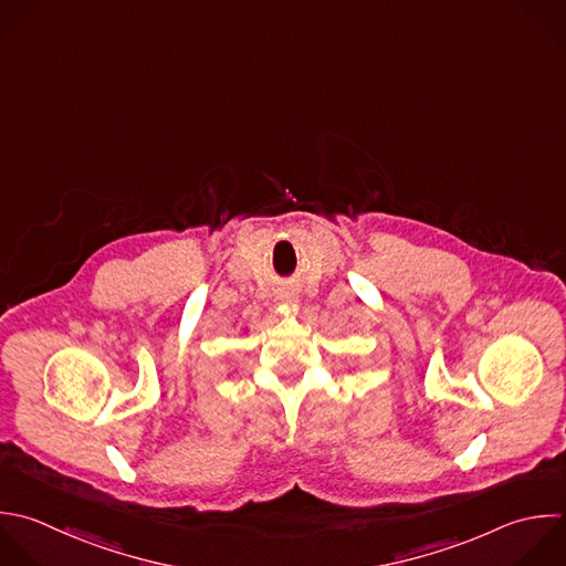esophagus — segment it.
Segmentation results:
<instances>
[{"label":"esophagus","mask_w":566,"mask_h":566,"mask_svg":"<svg viewBox=\"0 0 566 566\" xmlns=\"http://www.w3.org/2000/svg\"><path fill=\"white\" fill-rule=\"evenodd\" d=\"M279 301L285 303V305H294V303H298V294L294 290H281Z\"/></svg>","instance_id":"1"}]
</instances>
